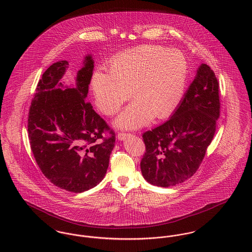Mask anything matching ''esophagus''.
<instances>
[{"instance_id":"34e87169","label":"esophagus","mask_w":252,"mask_h":252,"mask_svg":"<svg viewBox=\"0 0 252 252\" xmlns=\"http://www.w3.org/2000/svg\"><path fill=\"white\" fill-rule=\"evenodd\" d=\"M130 135H131V134H129V133L122 132V133H119V134L117 135V139L120 140V141H124V140H126L127 137H129Z\"/></svg>"}]
</instances>
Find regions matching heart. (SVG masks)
Returning a JSON list of instances; mask_svg holds the SVG:
<instances>
[{"instance_id":"obj_1","label":"heart","mask_w":252,"mask_h":252,"mask_svg":"<svg viewBox=\"0 0 252 252\" xmlns=\"http://www.w3.org/2000/svg\"><path fill=\"white\" fill-rule=\"evenodd\" d=\"M109 70L98 68L92 75L96 106L112 115L130 98L133 88L138 98L121 112L115 125L134 129L149 124L155 115L162 119L176 110L185 93L189 66L179 51L144 45L114 58Z\"/></svg>"}]
</instances>
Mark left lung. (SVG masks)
Returning a JSON list of instances; mask_svg holds the SVG:
<instances>
[{"mask_svg":"<svg viewBox=\"0 0 252 252\" xmlns=\"http://www.w3.org/2000/svg\"><path fill=\"white\" fill-rule=\"evenodd\" d=\"M218 87L215 72L201 64L169 120L144 133L141 170L147 182L171 187L196 172L216 132L220 113Z\"/></svg>","mask_w":252,"mask_h":252,"instance_id":"obj_1","label":"left lung"}]
</instances>
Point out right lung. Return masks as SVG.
Returning <instances> with one entry per match:
<instances>
[{
	"mask_svg": "<svg viewBox=\"0 0 252 252\" xmlns=\"http://www.w3.org/2000/svg\"><path fill=\"white\" fill-rule=\"evenodd\" d=\"M94 64L87 55L74 86L61 81L67 60L52 64L38 81L29 109L28 134L36 163L54 185L69 192H85L102 181L115 143L114 132L85 100ZM104 131L112 136L98 144Z\"/></svg>",
	"mask_w": 252,
	"mask_h": 252,
	"instance_id": "right-lung-1",
	"label": "right lung"
}]
</instances>
